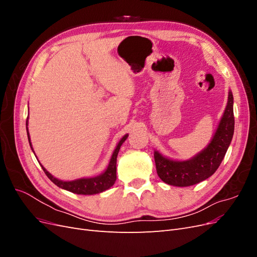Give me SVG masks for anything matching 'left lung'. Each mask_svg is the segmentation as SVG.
Wrapping results in <instances>:
<instances>
[{
    "label": "left lung",
    "mask_w": 257,
    "mask_h": 257,
    "mask_svg": "<svg viewBox=\"0 0 257 257\" xmlns=\"http://www.w3.org/2000/svg\"><path fill=\"white\" fill-rule=\"evenodd\" d=\"M234 98L228 93V102L223 118L211 143L204 151L189 161H172L154 152L157 173L163 181L175 186H190L206 180L219 168L234 135L235 118L232 109Z\"/></svg>",
    "instance_id": "left-lung-1"
}]
</instances>
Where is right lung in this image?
Listing matches in <instances>:
<instances>
[{"mask_svg": "<svg viewBox=\"0 0 257 257\" xmlns=\"http://www.w3.org/2000/svg\"><path fill=\"white\" fill-rule=\"evenodd\" d=\"M27 125H28V121H27ZM27 131H28V127H27ZM127 136L128 135L124 136L118 144V146H116V148L113 151L112 157L110 159L109 165H108L105 173L97 177L83 178V179H78V180H74V181H61L59 179L54 178L52 175H50L43 166L42 168L45 172L46 176H47L54 184L58 185L61 189H64L66 191H69L75 194H79V195H93V194H98L100 192L108 190L110 186L114 184V181L116 179V157H118L121 145L125 142ZM28 138H29L30 146L32 148V145H31V142H30L29 131H28Z\"/></svg>", "mask_w": 257, "mask_h": 257, "instance_id": "right-lung-1", "label": "right lung"}]
</instances>
